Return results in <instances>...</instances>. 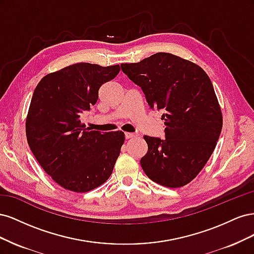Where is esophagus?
<instances>
[{"instance_id": "esophagus-1", "label": "esophagus", "mask_w": 254, "mask_h": 254, "mask_svg": "<svg viewBox=\"0 0 254 254\" xmlns=\"http://www.w3.org/2000/svg\"><path fill=\"white\" fill-rule=\"evenodd\" d=\"M125 136H126V139H132V137L136 136V133H133V132H125Z\"/></svg>"}]
</instances>
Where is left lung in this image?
I'll use <instances>...</instances> for the list:
<instances>
[{
    "label": "left lung",
    "mask_w": 254,
    "mask_h": 254,
    "mask_svg": "<svg viewBox=\"0 0 254 254\" xmlns=\"http://www.w3.org/2000/svg\"><path fill=\"white\" fill-rule=\"evenodd\" d=\"M122 71L140 86L151 109L164 111L165 139L144 135L148 151L140 163L149 179L166 188L187 186L210 159L222 128L211 79L190 60L157 53Z\"/></svg>",
    "instance_id": "left-lung-1"
}]
</instances>
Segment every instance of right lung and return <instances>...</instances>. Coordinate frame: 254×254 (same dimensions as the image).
Masks as SVG:
<instances>
[{
	"instance_id": "1",
	"label": "right lung",
	"mask_w": 254,
	"mask_h": 254,
	"mask_svg": "<svg viewBox=\"0 0 254 254\" xmlns=\"http://www.w3.org/2000/svg\"><path fill=\"white\" fill-rule=\"evenodd\" d=\"M119 64H75L38 83L26 117L27 143L44 172L61 188L86 193L108 180L125 141L123 131L86 128L80 114L98 99V90L120 73Z\"/></svg>"
}]
</instances>
